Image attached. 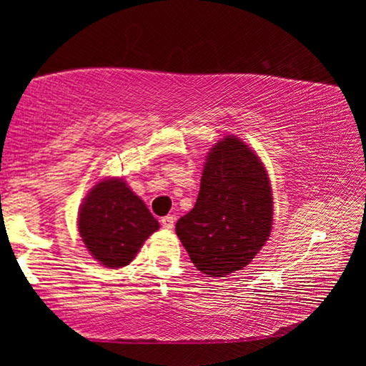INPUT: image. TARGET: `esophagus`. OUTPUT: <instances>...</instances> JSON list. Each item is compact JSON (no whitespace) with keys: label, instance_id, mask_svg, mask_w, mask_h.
<instances>
[{"label":"esophagus","instance_id":"obj_1","mask_svg":"<svg viewBox=\"0 0 366 366\" xmlns=\"http://www.w3.org/2000/svg\"><path fill=\"white\" fill-rule=\"evenodd\" d=\"M174 221H176L174 216L168 214V216H164V218H161V226H163L164 229H172L174 227Z\"/></svg>","mask_w":366,"mask_h":366}]
</instances>
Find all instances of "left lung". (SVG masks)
Returning a JSON list of instances; mask_svg holds the SVG:
<instances>
[{
	"label": "left lung",
	"mask_w": 366,
	"mask_h": 366,
	"mask_svg": "<svg viewBox=\"0 0 366 366\" xmlns=\"http://www.w3.org/2000/svg\"><path fill=\"white\" fill-rule=\"evenodd\" d=\"M271 185L263 163L227 135L207 157L195 207L176 222L192 263L209 277L245 268L269 237Z\"/></svg>",
	"instance_id": "obj_1"
}]
</instances>
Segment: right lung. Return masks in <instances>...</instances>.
Masks as SVG:
<instances>
[{
    "instance_id": "1",
    "label": "right lung",
    "mask_w": 366,
    "mask_h": 366,
    "mask_svg": "<svg viewBox=\"0 0 366 366\" xmlns=\"http://www.w3.org/2000/svg\"><path fill=\"white\" fill-rule=\"evenodd\" d=\"M158 221L122 179H104L89 192L79 212V232L89 252L107 268L132 262Z\"/></svg>"
}]
</instances>
